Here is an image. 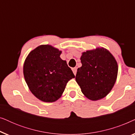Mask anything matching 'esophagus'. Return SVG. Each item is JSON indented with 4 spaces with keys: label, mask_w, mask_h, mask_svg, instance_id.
<instances>
[{
    "label": "esophagus",
    "mask_w": 135,
    "mask_h": 135,
    "mask_svg": "<svg viewBox=\"0 0 135 135\" xmlns=\"http://www.w3.org/2000/svg\"><path fill=\"white\" fill-rule=\"evenodd\" d=\"M73 73H74V75H76V73H77V68H73Z\"/></svg>",
    "instance_id": "1"
}]
</instances>
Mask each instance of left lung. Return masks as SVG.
<instances>
[{"label": "left lung", "mask_w": 135, "mask_h": 135, "mask_svg": "<svg viewBox=\"0 0 135 135\" xmlns=\"http://www.w3.org/2000/svg\"><path fill=\"white\" fill-rule=\"evenodd\" d=\"M80 60L82 66L77 69L75 80L83 94L93 101L104 98L117 79L115 59L108 50L97 48L83 52Z\"/></svg>", "instance_id": "8db88e82"}]
</instances>
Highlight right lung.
<instances>
[{"label":"right lung","instance_id":"1","mask_svg":"<svg viewBox=\"0 0 135 135\" xmlns=\"http://www.w3.org/2000/svg\"><path fill=\"white\" fill-rule=\"evenodd\" d=\"M61 51L49 45L38 46L26 58L23 74L32 93L44 102H55L61 97L68 81L74 78Z\"/></svg>","mask_w":135,"mask_h":135}]
</instances>
